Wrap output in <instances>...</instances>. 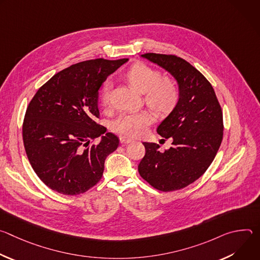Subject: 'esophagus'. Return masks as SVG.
<instances>
[{"label":"esophagus","instance_id":"34e87169","mask_svg":"<svg viewBox=\"0 0 260 260\" xmlns=\"http://www.w3.org/2000/svg\"><path fill=\"white\" fill-rule=\"evenodd\" d=\"M119 141H120L121 144H128V143L133 142V140H131V139L126 138V137H120V138H119Z\"/></svg>","mask_w":260,"mask_h":260}]
</instances>
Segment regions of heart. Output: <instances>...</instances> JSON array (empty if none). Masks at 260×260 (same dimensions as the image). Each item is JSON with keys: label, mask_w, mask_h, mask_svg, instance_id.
Segmentation results:
<instances>
[{"label": "heart", "mask_w": 260, "mask_h": 260, "mask_svg": "<svg viewBox=\"0 0 260 260\" xmlns=\"http://www.w3.org/2000/svg\"><path fill=\"white\" fill-rule=\"evenodd\" d=\"M128 82L140 92L144 93L145 102L158 114H165L176 106L180 96L177 82L171 78H161V73L145 63L133 66L126 73ZM111 81L107 80L102 88L101 101L107 105L110 101ZM153 121V115L147 111L119 115L112 123L115 133L137 138L146 133L147 127Z\"/></svg>", "instance_id": "b5f03b06"}]
</instances>
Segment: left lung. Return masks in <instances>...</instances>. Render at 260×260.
I'll return each instance as SVG.
<instances>
[{"mask_svg":"<svg viewBox=\"0 0 260 260\" xmlns=\"http://www.w3.org/2000/svg\"><path fill=\"white\" fill-rule=\"evenodd\" d=\"M176 79L180 96L157 134L172 138L165 152L159 145L144 142L145 156L138 166L141 177L160 191L188 186L210 167L223 138V116L211 83L188 61L176 55L145 53Z\"/></svg>","mask_w":260,"mask_h":260,"instance_id":"obj_1","label":"left lung"}]
</instances>
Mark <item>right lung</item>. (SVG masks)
I'll use <instances>...</instances> for the list:
<instances>
[{
  "label": "right lung",
  "instance_id": "right-lung-1",
  "mask_svg": "<svg viewBox=\"0 0 260 260\" xmlns=\"http://www.w3.org/2000/svg\"><path fill=\"white\" fill-rule=\"evenodd\" d=\"M128 58H96L56 73L29 102L22 124L28 161L41 181L66 196H77L101 180L107 156L119 139L95 122L99 89ZM101 142L89 145L91 139Z\"/></svg>",
  "mask_w": 260,
  "mask_h": 260
}]
</instances>
